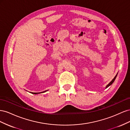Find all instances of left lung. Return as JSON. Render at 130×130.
I'll use <instances>...</instances> for the list:
<instances>
[{
    "label": "left lung",
    "instance_id": "1",
    "mask_svg": "<svg viewBox=\"0 0 130 130\" xmlns=\"http://www.w3.org/2000/svg\"><path fill=\"white\" fill-rule=\"evenodd\" d=\"M117 74H118V73L117 74V75H116L115 76V77H114V78H113V79L111 81V82H109V83L107 85V86H106V88H107V87H109V86H111L113 83V82L114 81H115V79H116V77H117Z\"/></svg>",
    "mask_w": 130,
    "mask_h": 130
}]
</instances>
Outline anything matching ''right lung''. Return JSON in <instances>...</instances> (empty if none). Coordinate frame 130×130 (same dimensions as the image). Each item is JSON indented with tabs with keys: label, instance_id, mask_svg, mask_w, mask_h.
I'll return each mask as SVG.
<instances>
[{
	"label": "right lung",
	"instance_id": "right-lung-1",
	"mask_svg": "<svg viewBox=\"0 0 130 130\" xmlns=\"http://www.w3.org/2000/svg\"><path fill=\"white\" fill-rule=\"evenodd\" d=\"M46 92V91H44V92H40V93H32V92H31V93H32V94H39V93H44V92Z\"/></svg>",
	"mask_w": 130,
	"mask_h": 130
}]
</instances>
